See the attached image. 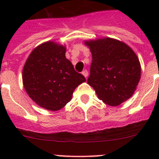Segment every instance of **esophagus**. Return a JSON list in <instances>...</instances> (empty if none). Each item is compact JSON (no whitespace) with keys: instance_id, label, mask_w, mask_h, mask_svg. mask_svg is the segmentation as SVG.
Returning <instances> with one entry per match:
<instances>
[{"instance_id":"esophagus-1","label":"esophagus","mask_w":159,"mask_h":159,"mask_svg":"<svg viewBox=\"0 0 159 159\" xmlns=\"http://www.w3.org/2000/svg\"><path fill=\"white\" fill-rule=\"evenodd\" d=\"M82 74L84 75V76L85 77V78H87V77H88V71H87L86 69H85V70H84V71H82Z\"/></svg>"}]
</instances>
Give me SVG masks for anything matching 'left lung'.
<instances>
[{"label":"left lung","instance_id":"obj_1","mask_svg":"<svg viewBox=\"0 0 159 159\" xmlns=\"http://www.w3.org/2000/svg\"><path fill=\"white\" fill-rule=\"evenodd\" d=\"M85 44L92 55L88 84L98 98L113 107L130 98L141 77V65L134 51L111 38L89 40Z\"/></svg>","mask_w":159,"mask_h":159}]
</instances>
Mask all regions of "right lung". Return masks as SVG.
Returning <instances> with one entry per match:
<instances>
[{
	"label": "right lung",
	"instance_id": "add662e5",
	"mask_svg": "<svg viewBox=\"0 0 159 159\" xmlns=\"http://www.w3.org/2000/svg\"><path fill=\"white\" fill-rule=\"evenodd\" d=\"M66 48L52 41L33 49L23 68L25 91L37 105L58 111L71 99L74 90L86 81L65 57Z\"/></svg>",
	"mask_w": 159,
	"mask_h": 159
}]
</instances>
